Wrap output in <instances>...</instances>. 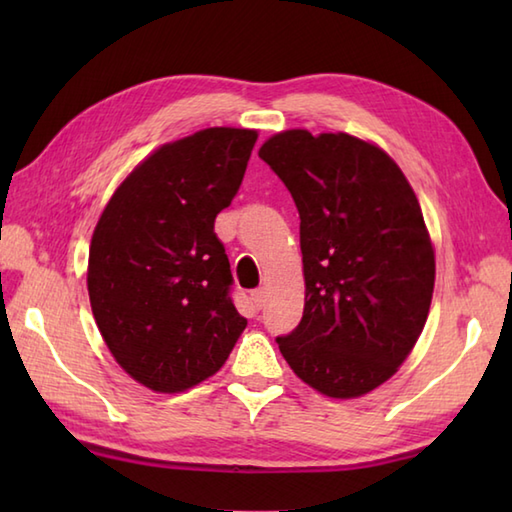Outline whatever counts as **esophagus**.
I'll return each instance as SVG.
<instances>
[{
  "mask_svg": "<svg viewBox=\"0 0 512 512\" xmlns=\"http://www.w3.org/2000/svg\"><path fill=\"white\" fill-rule=\"evenodd\" d=\"M250 299H253V303H255V308H257V310H262V308H264V303H266V290H264V288H257V290H253V292H250Z\"/></svg>",
  "mask_w": 512,
  "mask_h": 512,
  "instance_id": "34e87169",
  "label": "esophagus"
}]
</instances>
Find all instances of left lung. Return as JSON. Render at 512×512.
Returning <instances> with one entry per match:
<instances>
[{"label": "left lung", "instance_id": "left-lung-1", "mask_svg": "<svg viewBox=\"0 0 512 512\" xmlns=\"http://www.w3.org/2000/svg\"><path fill=\"white\" fill-rule=\"evenodd\" d=\"M259 158L301 220L306 306L279 350L321 394L363 396L396 374L429 314L436 257L416 193L383 149L350 134L288 129Z\"/></svg>", "mask_w": 512, "mask_h": 512}]
</instances>
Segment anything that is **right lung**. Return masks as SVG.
I'll return each mask as SVG.
<instances>
[{"label":"right lung","instance_id":"1","mask_svg":"<svg viewBox=\"0 0 512 512\" xmlns=\"http://www.w3.org/2000/svg\"><path fill=\"white\" fill-rule=\"evenodd\" d=\"M255 129L209 127L129 173L94 228L88 292L116 363L176 394L213 376L246 319L215 217L244 180Z\"/></svg>","mask_w":512,"mask_h":512}]
</instances>
